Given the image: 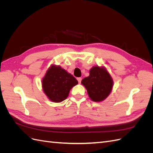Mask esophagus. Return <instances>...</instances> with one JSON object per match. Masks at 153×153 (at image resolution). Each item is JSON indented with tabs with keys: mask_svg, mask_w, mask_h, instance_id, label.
I'll list each match as a JSON object with an SVG mask.
<instances>
[{
	"mask_svg": "<svg viewBox=\"0 0 153 153\" xmlns=\"http://www.w3.org/2000/svg\"><path fill=\"white\" fill-rule=\"evenodd\" d=\"M77 80H78V83H79V84H80L81 82H82V78H81V77H78V78H77Z\"/></svg>",
	"mask_w": 153,
	"mask_h": 153,
	"instance_id": "esophagus-1",
	"label": "esophagus"
}]
</instances>
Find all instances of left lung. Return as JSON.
<instances>
[{
  "label": "left lung",
  "instance_id": "obj_1",
  "mask_svg": "<svg viewBox=\"0 0 153 153\" xmlns=\"http://www.w3.org/2000/svg\"><path fill=\"white\" fill-rule=\"evenodd\" d=\"M91 99L98 102L106 98L113 87L112 78L103 68L95 66L91 69L89 76L82 80Z\"/></svg>",
  "mask_w": 153,
  "mask_h": 153
}]
</instances>
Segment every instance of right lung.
Returning <instances> with one entry per match:
<instances>
[{"label": "right lung", "instance_id": "1", "mask_svg": "<svg viewBox=\"0 0 153 153\" xmlns=\"http://www.w3.org/2000/svg\"><path fill=\"white\" fill-rule=\"evenodd\" d=\"M78 84L71 74L55 65L51 66L42 81L43 91L48 98L55 103L67 98L71 88Z\"/></svg>", "mask_w": 153, "mask_h": 153}]
</instances>
